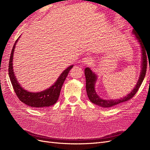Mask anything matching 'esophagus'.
<instances>
[{"label":"esophagus","instance_id":"esophagus-1","mask_svg":"<svg viewBox=\"0 0 150 150\" xmlns=\"http://www.w3.org/2000/svg\"><path fill=\"white\" fill-rule=\"evenodd\" d=\"M91 60L89 57H84L82 59V64L84 66H87L90 64Z\"/></svg>","mask_w":150,"mask_h":150}]
</instances>
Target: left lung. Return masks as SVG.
<instances>
[{
	"label": "left lung",
	"instance_id": "1",
	"mask_svg": "<svg viewBox=\"0 0 150 150\" xmlns=\"http://www.w3.org/2000/svg\"><path fill=\"white\" fill-rule=\"evenodd\" d=\"M133 34L135 35L136 38L139 42L141 48H142V71H141V74L139 75V79L137 82V84H136L134 88L131 91V93L127 94V96H125L122 98H120V99H103L101 98L98 96V95L96 94V91H95V83L97 80V76L94 74V72H93L91 70L90 68L86 67L84 70V74L86 77V93H87L89 99V100L93 103L96 104L99 106L103 108H110L113 106L117 105L120 103H123L129 100L130 99L132 98L138 91V89L142 85L143 81L145 75H146V68H147V56L146 52V47H145V44L144 43L143 40L141 38V36L138 34L134 29L133 30Z\"/></svg>",
	"mask_w": 150,
	"mask_h": 150
}]
</instances>
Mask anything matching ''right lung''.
Returning <instances> with one entry per match:
<instances>
[{"label":"right lung","instance_id":"right-lung-1","mask_svg":"<svg viewBox=\"0 0 150 150\" xmlns=\"http://www.w3.org/2000/svg\"><path fill=\"white\" fill-rule=\"evenodd\" d=\"M19 38L20 37H19ZM19 38L16 40L12 47L9 63H8V75H9L11 83L17 96L20 99L21 101L25 104L26 105L33 108H43L54 105L58 100L62 84L64 83L71 68L73 67V65L68 67L67 69L63 71L55 83L49 88L38 93L29 92L23 88H22L20 84L18 83L13 69L12 61L13 52H14L16 44Z\"/></svg>","mask_w":150,"mask_h":150}]
</instances>
